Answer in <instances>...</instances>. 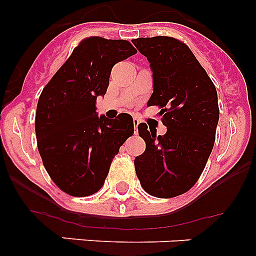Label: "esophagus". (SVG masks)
Here are the masks:
<instances>
[{
  "label": "esophagus",
  "mask_w": 256,
  "mask_h": 256,
  "mask_svg": "<svg viewBox=\"0 0 256 256\" xmlns=\"http://www.w3.org/2000/svg\"><path fill=\"white\" fill-rule=\"evenodd\" d=\"M138 124H140V120L134 118V119H133V126H134V132L136 133L138 132Z\"/></svg>",
  "instance_id": "obj_1"
}]
</instances>
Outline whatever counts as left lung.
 Segmentation results:
<instances>
[{
	"label": "left lung",
	"mask_w": 256,
	"mask_h": 256,
	"mask_svg": "<svg viewBox=\"0 0 256 256\" xmlns=\"http://www.w3.org/2000/svg\"><path fill=\"white\" fill-rule=\"evenodd\" d=\"M152 72L148 106L162 108L164 136L138 124L146 150L134 160L141 186L151 196L169 198L188 191L212 154L219 120L216 86L184 44L172 37L132 40Z\"/></svg>",
	"instance_id": "left-lung-1"
}]
</instances>
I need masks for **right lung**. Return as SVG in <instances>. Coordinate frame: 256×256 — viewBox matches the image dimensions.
<instances>
[{
    "instance_id": "obj_1",
    "label": "right lung",
    "mask_w": 256,
    "mask_h": 256,
    "mask_svg": "<svg viewBox=\"0 0 256 256\" xmlns=\"http://www.w3.org/2000/svg\"><path fill=\"white\" fill-rule=\"evenodd\" d=\"M137 54L124 40L86 38L40 94L36 112L38 151L51 180L72 196L96 194L112 160L133 134V119L97 114L116 62Z\"/></svg>"
}]
</instances>
